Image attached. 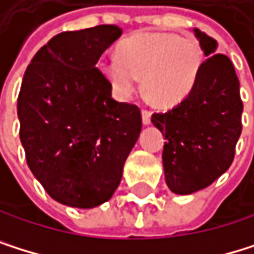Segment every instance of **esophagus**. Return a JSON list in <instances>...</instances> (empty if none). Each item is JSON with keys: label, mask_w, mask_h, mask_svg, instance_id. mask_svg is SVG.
<instances>
[{"label": "esophagus", "mask_w": 254, "mask_h": 254, "mask_svg": "<svg viewBox=\"0 0 254 254\" xmlns=\"http://www.w3.org/2000/svg\"><path fill=\"white\" fill-rule=\"evenodd\" d=\"M142 123H144L145 126H148V124L151 123V112L147 110V109L142 110Z\"/></svg>", "instance_id": "esophagus-1"}]
</instances>
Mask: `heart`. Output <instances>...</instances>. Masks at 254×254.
<instances>
[{"label":"heart","instance_id":"obj_1","mask_svg":"<svg viewBox=\"0 0 254 254\" xmlns=\"http://www.w3.org/2000/svg\"><path fill=\"white\" fill-rule=\"evenodd\" d=\"M201 63L203 51L192 37L141 31L126 37L118 45V57L101 60L100 68L117 98H130L137 77H142L148 97L162 106H173L191 92Z\"/></svg>","mask_w":254,"mask_h":254}]
</instances>
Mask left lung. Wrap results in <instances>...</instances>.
I'll return each mask as SVG.
<instances>
[{
	"label": "left lung",
	"mask_w": 254,
	"mask_h": 254,
	"mask_svg": "<svg viewBox=\"0 0 254 254\" xmlns=\"http://www.w3.org/2000/svg\"><path fill=\"white\" fill-rule=\"evenodd\" d=\"M207 57L194 87L177 106L153 113L151 121L167 139L162 151L165 182L174 194L207 188L233 162L244 104L233 63L217 53V41L194 28Z\"/></svg>",
	"instance_id": "left-lung-1"
}]
</instances>
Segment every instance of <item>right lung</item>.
<instances>
[{"label":"right lung","mask_w":254,"mask_h":254,"mask_svg":"<svg viewBox=\"0 0 254 254\" xmlns=\"http://www.w3.org/2000/svg\"><path fill=\"white\" fill-rule=\"evenodd\" d=\"M121 33L117 25L63 31L34 54L24 74L18 118L27 163L62 204L106 203L141 133V109L113 100L97 68Z\"/></svg>","instance_id":"right-lung-1"}]
</instances>
